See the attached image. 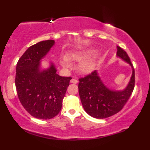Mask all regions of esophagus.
Wrapping results in <instances>:
<instances>
[{"mask_svg": "<svg viewBox=\"0 0 150 150\" xmlns=\"http://www.w3.org/2000/svg\"><path fill=\"white\" fill-rule=\"evenodd\" d=\"M70 82H71V83H73V84H77V82H78V80H76V79L73 78V79H71V80H70Z\"/></svg>", "mask_w": 150, "mask_h": 150, "instance_id": "1", "label": "esophagus"}]
</instances>
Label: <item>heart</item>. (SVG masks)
Masks as SVG:
<instances>
[{"label":"heart","instance_id":"obj_1","mask_svg":"<svg viewBox=\"0 0 150 150\" xmlns=\"http://www.w3.org/2000/svg\"><path fill=\"white\" fill-rule=\"evenodd\" d=\"M94 49H87L85 51H77V52H72L68 54V57L66 56H63L61 58L60 63L63 67L67 68H69L71 67V63L69 60L71 61H75L77 62H80L82 60H85L90 57L92 55L95 53ZM94 66V60H87L85 62L80 63L79 65V69L82 73H88L91 72Z\"/></svg>","mask_w":150,"mask_h":150}]
</instances>
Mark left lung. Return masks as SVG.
<instances>
[{
    "mask_svg": "<svg viewBox=\"0 0 150 150\" xmlns=\"http://www.w3.org/2000/svg\"><path fill=\"white\" fill-rule=\"evenodd\" d=\"M117 57L132 68L128 85L122 90L108 88L101 80L97 70L79 79L78 89L85 111L95 118H105L119 112L131 95L135 87V70L130 58L124 50L117 46Z\"/></svg>",
    "mask_w": 150,
    "mask_h": 150,
    "instance_id": "obj_1",
    "label": "left lung"
}]
</instances>
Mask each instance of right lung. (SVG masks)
Returning <instances> with one entry per match:
<instances>
[{
	"instance_id": "right-lung-1",
	"label": "right lung",
	"mask_w": 150,
	"mask_h": 150,
	"mask_svg": "<svg viewBox=\"0 0 150 150\" xmlns=\"http://www.w3.org/2000/svg\"><path fill=\"white\" fill-rule=\"evenodd\" d=\"M55 44L54 40L38 42L27 49L16 67L15 87L19 99L30 115L39 119H50L61 111L70 77L56 73L54 63L42 69L41 61Z\"/></svg>"
}]
</instances>
